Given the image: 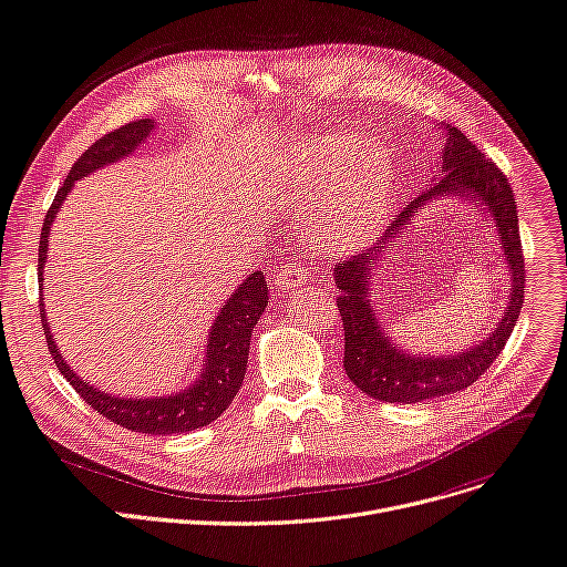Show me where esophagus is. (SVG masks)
Returning <instances> with one entry per match:
<instances>
[{"mask_svg": "<svg viewBox=\"0 0 567 567\" xmlns=\"http://www.w3.org/2000/svg\"><path fill=\"white\" fill-rule=\"evenodd\" d=\"M306 285V268L299 264H285L278 268L274 287L278 293H289L293 289H301Z\"/></svg>", "mask_w": 567, "mask_h": 567, "instance_id": "obj_1", "label": "esophagus"}]
</instances>
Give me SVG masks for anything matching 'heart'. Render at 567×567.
Returning a JSON list of instances; mask_svg holds the SVG:
<instances>
[{
	"label": "heart",
	"instance_id": "1",
	"mask_svg": "<svg viewBox=\"0 0 567 567\" xmlns=\"http://www.w3.org/2000/svg\"><path fill=\"white\" fill-rule=\"evenodd\" d=\"M291 194L306 210L303 236L317 252L348 257L389 223L396 164L382 141L315 134L289 147Z\"/></svg>",
	"mask_w": 567,
	"mask_h": 567
}]
</instances>
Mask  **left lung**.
<instances>
[{"label":"left lung","instance_id":"1","mask_svg":"<svg viewBox=\"0 0 567 567\" xmlns=\"http://www.w3.org/2000/svg\"><path fill=\"white\" fill-rule=\"evenodd\" d=\"M440 147L437 178L420 196H414L403 213H399L375 248L333 268L338 287L336 306L344 331L342 368L352 384L382 403H422L477 382L503 352L524 306L526 268L519 238V213H516L507 178L456 127L445 125V145ZM447 195H456L475 205L485 221L497 231L511 274L508 308L496 324L497 329L471 349L454 355H414L401 351L383 331L370 303L372 278L379 272L377 268L385 260L388 250L398 247L409 219L424 205Z\"/></svg>","mask_w":567,"mask_h":567}]
</instances>
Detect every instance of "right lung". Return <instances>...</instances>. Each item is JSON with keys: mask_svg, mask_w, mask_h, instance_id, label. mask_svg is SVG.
I'll return each mask as SVG.
<instances>
[{"mask_svg": "<svg viewBox=\"0 0 567 567\" xmlns=\"http://www.w3.org/2000/svg\"><path fill=\"white\" fill-rule=\"evenodd\" d=\"M157 127V122L145 117L122 125L120 130L94 141L87 151L79 157V162L71 166L64 185L60 187L58 196L53 199L51 210L45 213L41 240H39V287L43 289V266L48 259V236H51L55 217L66 199L71 187L76 181L94 174L113 162L130 157L136 147L151 136ZM268 303V287L261 270H255L252 276L245 278L231 297L219 308L213 319V327L208 329L206 342V363L202 368V375L196 378L189 386L174 391L168 396H147V399H130V396H111L109 391L92 386L90 382L81 380L76 371L60 354L55 338L51 333V324L45 319L43 306V291H41V324L45 333L48 350H51L58 371L66 378V382L76 389L79 396L94 408L106 420L120 424L122 429H130L136 433L147 435H168V433H187L194 429H202L215 422L223 414L234 396L238 393L245 365H248L250 354V338L252 329L259 322V317Z\"/></svg>", "mask_w": 567, "mask_h": 567, "instance_id": "add662e5", "label": "right lung"}]
</instances>
